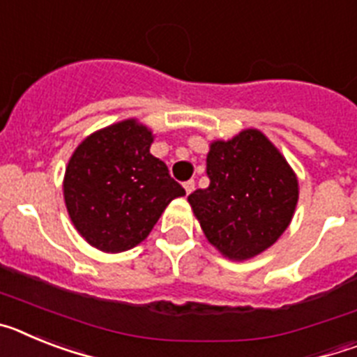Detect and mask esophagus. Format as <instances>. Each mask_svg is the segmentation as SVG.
I'll return each instance as SVG.
<instances>
[{
    "label": "esophagus",
    "instance_id": "esophagus-1",
    "mask_svg": "<svg viewBox=\"0 0 357 357\" xmlns=\"http://www.w3.org/2000/svg\"><path fill=\"white\" fill-rule=\"evenodd\" d=\"M184 189H185V193H193L195 191V181L193 178H191V181H185L184 182Z\"/></svg>",
    "mask_w": 357,
    "mask_h": 357
}]
</instances>
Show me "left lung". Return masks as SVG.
I'll return each instance as SVG.
<instances>
[{
  "mask_svg": "<svg viewBox=\"0 0 357 357\" xmlns=\"http://www.w3.org/2000/svg\"><path fill=\"white\" fill-rule=\"evenodd\" d=\"M207 188L188 200L206 238L230 259H248L279 239L298 200L286 159L259 130L216 141L207 155Z\"/></svg>",
  "mask_w": 357,
  "mask_h": 357,
  "instance_id": "8db88e82",
  "label": "left lung"
}]
</instances>
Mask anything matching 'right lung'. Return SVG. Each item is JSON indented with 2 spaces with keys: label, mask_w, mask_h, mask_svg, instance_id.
Wrapping results in <instances>:
<instances>
[{
  "label": "right lung",
  "mask_w": 357,
  "mask_h": 357,
  "mask_svg": "<svg viewBox=\"0 0 357 357\" xmlns=\"http://www.w3.org/2000/svg\"><path fill=\"white\" fill-rule=\"evenodd\" d=\"M151 132L134 119L89 135L66 169V207L85 241L125 252L151 232L169 202L185 189L150 153Z\"/></svg>",
  "instance_id": "obj_1"
}]
</instances>
